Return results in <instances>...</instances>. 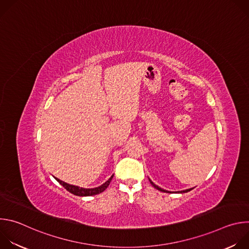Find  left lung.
<instances>
[{"label": "left lung", "instance_id": "8db88e82", "mask_svg": "<svg viewBox=\"0 0 249 249\" xmlns=\"http://www.w3.org/2000/svg\"><path fill=\"white\" fill-rule=\"evenodd\" d=\"M150 180V182H151V184L156 188V189H158V190H160V191H161V192H165V193H170L169 191H167V190H164V189H162V188H160V187H159L158 185H156L151 179H149ZM193 188H190V189H186V190H182V191H178V193H186V192H188V191H191Z\"/></svg>", "mask_w": 249, "mask_h": 249}]
</instances>
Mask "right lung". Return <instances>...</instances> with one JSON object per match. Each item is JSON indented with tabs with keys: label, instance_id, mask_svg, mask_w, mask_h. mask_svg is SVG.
Returning a JSON list of instances; mask_svg holds the SVG:
<instances>
[{
	"label": "right lung",
	"instance_id": "add662e5",
	"mask_svg": "<svg viewBox=\"0 0 249 249\" xmlns=\"http://www.w3.org/2000/svg\"><path fill=\"white\" fill-rule=\"evenodd\" d=\"M112 177L113 175L110 177V178L106 181L105 183H103L102 185L98 186V187H95V188H83V187H79V186H75V185H72V184H69V183H66L58 178L55 179L65 188L67 189L69 192L73 193L74 195H77V196H92V195H96V194H99L101 192H103L106 188L108 187V185L110 184L111 180H112Z\"/></svg>",
	"mask_w": 249,
	"mask_h": 249
}]
</instances>
